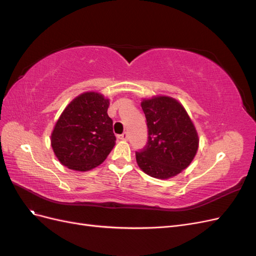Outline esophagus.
<instances>
[{
  "label": "esophagus",
  "mask_w": 256,
  "mask_h": 256,
  "mask_svg": "<svg viewBox=\"0 0 256 256\" xmlns=\"http://www.w3.org/2000/svg\"><path fill=\"white\" fill-rule=\"evenodd\" d=\"M118 138H120V140H122V141H127V140H128V134H127V132H124V134H120Z\"/></svg>",
  "instance_id": "esophagus-1"
}]
</instances>
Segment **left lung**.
Masks as SVG:
<instances>
[{"label": "left lung", "mask_w": 256, "mask_h": 256, "mask_svg": "<svg viewBox=\"0 0 256 256\" xmlns=\"http://www.w3.org/2000/svg\"><path fill=\"white\" fill-rule=\"evenodd\" d=\"M148 141L136 152L142 171L159 180H168L182 172L194 159L198 136L187 111L176 99L154 96L143 99Z\"/></svg>", "instance_id": "left-lung-1"}]
</instances>
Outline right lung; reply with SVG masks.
Masks as SVG:
<instances>
[{"label": "right lung", "mask_w": 256, "mask_h": 256, "mask_svg": "<svg viewBox=\"0 0 256 256\" xmlns=\"http://www.w3.org/2000/svg\"><path fill=\"white\" fill-rule=\"evenodd\" d=\"M109 104L100 92H85L65 108L51 134L52 150L62 164L86 172L106 160L116 141Z\"/></svg>", "instance_id": "obj_1"}]
</instances>
